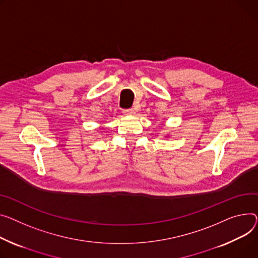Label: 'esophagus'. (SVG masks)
<instances>
[{
  "instance_id": "esophagus-1",
  "label": "esophagus",
  "mask_w": 258,
  "mask_h": 258,
  "mask_svg": "<svg viewBox=\"0 0 258 258\" xmlns=\"http://www.w3.org/2000/svg\"><path fill=\"white\" fill-rule=\"evenodd\" d=\"M135 113H136L135 109H126V110H123V114H124V115H127V116H133Z\"/></svg>"
}]
</instances>
